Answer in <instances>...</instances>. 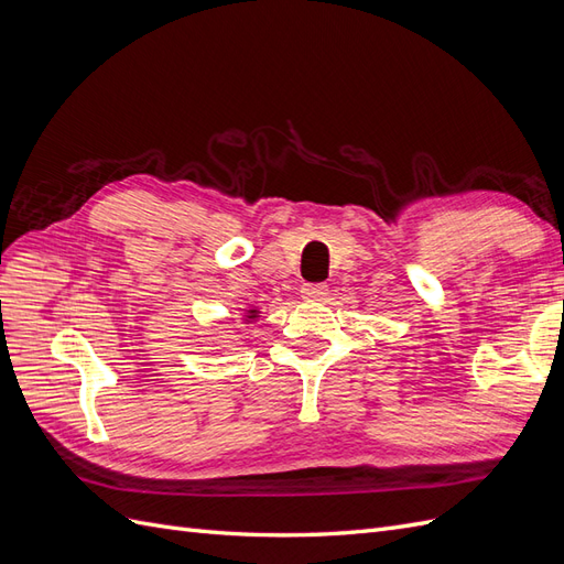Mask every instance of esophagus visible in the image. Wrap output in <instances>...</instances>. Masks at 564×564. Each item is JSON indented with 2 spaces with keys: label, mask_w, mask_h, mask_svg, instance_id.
Wrapping results in <instances>:
<instances>
[{
  "label": "esophagus",
  "mask_w": 564,
  "mask_h": 564,
  "mask_svg": "<svg viewBox=\"0 0 564 564\" xmlns=\"http://www.w3.org/2000/svg\"><path fill=\"white\" fill-rule=\"evenodd\" d=\"M327 284H303L301 286V299H305V301H319V299H324L327 296Z\"/></svg>",
  "instance_id": "esophagus-1"
}]
</instances>
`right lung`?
I'll list each match as a JSON object with an SVG mask.
<instances>
[{
	"label": "right lung",
	"instance_id": "obj_1",
	"mask_svg": "<svg viewBox=\"0 0 564 564\" xmlns=\"http://www.w3.org/2000/svg\"><path fill=\"white\" fill-rule=\"evenodd\" d=\"M259 313H261L259 308H249V311L245 313V322H256V319H259V317H261Z\"/></svg>",
	"mask_w": 564,
	"mask_h": 564
}]
</instances>
